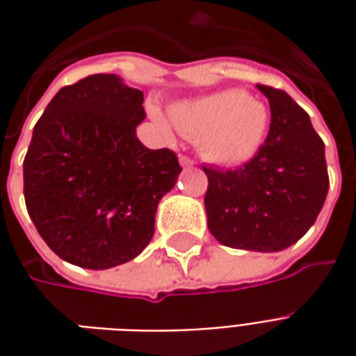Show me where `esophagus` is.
<instances>
[{"mask_svg":"<svg viewBox=\"0 0 356 356\" xmlns=\"http://www.w3.org/2000/svg\"><path fill=\"white\" fill-rule=\"evenodd\" d=\"M179 163L183 165V168H191V165H194V160H191L188 156H179Z\"/></svg>","mask_w":356,"mask_h":356,"instance_id":"1","label":"esophagus"}]
</instances>
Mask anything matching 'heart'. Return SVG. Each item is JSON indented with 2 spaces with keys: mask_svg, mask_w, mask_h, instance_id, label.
<instances>
[{
  "mask_svg": "<svg viewBox=\"0 0 356 356\" xmlns=\"http://www.w3.org/2000/svg\"><path fill=\"white\" fill-rule=\"evenodd\" d=\"M156 124L165 122L152 110ZM171 124L185 137L198 139L202 156L211 163L234 168L250 162L261 148L268 129V110L242 89H227L181 101L170 108Z\"/></svg>",
  "mask_w": 356,
  "mask_h": 356,
  "instance_id": "b5f03b06",
  "label": "heart"
}]
</instances>
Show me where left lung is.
<instances>
[{
	"mask_svg": "<svg viewBox=\"0 0 356 356\" xmlns=\"http://www.w3.org/2000/svg\"><path fill=\"white\" fill-rule=\"evenodd\" d=\"M257 89L270 106L265 145L236 170L204 165V206L209 232L223 246L265 254L290 248L313 227L330 181L309 114L282 89Z\"/></svg>",
	"mask_w": 356,
	"mask_h": 356,
	"instance_id": "left-lung-1",
	"label": "left lung"
}]
</instances>
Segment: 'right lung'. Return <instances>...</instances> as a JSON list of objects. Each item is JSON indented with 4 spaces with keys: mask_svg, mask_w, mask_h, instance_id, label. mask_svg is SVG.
<instances>
[{
    "mask_svg": "<svg viewBox=\"0 0 356 356\" xmlns=\"http://www.w3.org/2000/svg\"><path fill=\"white\" fill-rule=\"evenodd\" d=\"M143 91L93 74L58 91L34 125L24 158L28 216L45 244L83 268L135 259L154 234L158 202L181 165L137 139Z\"/></svg>",
    "mask_w": 356,
    "mask_h": 356,
    "instance_id": "obj_1",
    "label": "right lung"
}]
</instances>
